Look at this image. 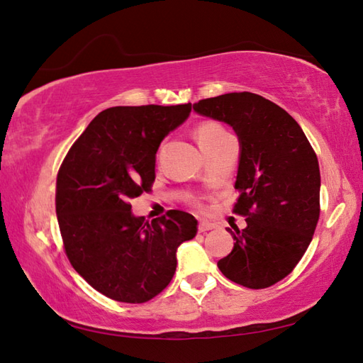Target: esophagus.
Instances as JSON below:
<instances>
[{
  "mask_svg": "<svg viewBox=\"0 0 363 363\" xmlns=\"http://www.w3.org/2000/svg\"><path fill=\"white\" fill-rule=\"evenodd\" d=\"M213 228H216V225L214 223H211V222H206V220H201L200 222V225H199V232H209V230H213Z\"/></svg>",
  "mask_w": 363,
  "mask_h": 363,
  "instance_id": "esophagus-1",
  "label": "esophagus"
}]
</instances>
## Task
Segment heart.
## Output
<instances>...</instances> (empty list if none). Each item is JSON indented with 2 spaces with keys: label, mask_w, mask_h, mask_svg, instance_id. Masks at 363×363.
I'll use <instances>...</instances> for the list:
<instances>
[{
  "label": "heart",
  "mask_w": 363,
  "mask_h": 363,
  "mask_svg": "<svg viewBox=\"0 0 363 363\" xmlns=\"http://www.w3.org/2000/svg\"><path fill=\"white\" fill-rule=\"evenodd\" d=\"M196 141H199L200 147H206L209 144L216 143L217 140H220V138L227 136L228 133L225 130H223L219 123L216 122H203L200 123L199 127H196Z\"/></svg>",
  "instance_id": "b5f03b06"
}]
</instances>
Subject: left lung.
Returning a JSON list of instances; mask_svg holds the SVG:
<instances>
[{"label":"left lung","mask_w":363,"mask_h":363,"mask_svg":"<svg viewBox=\"0 0 363 363\" xmlns=\"http://www.w3.org/2000/svg\"><path fill=\"white\" fill-rule=\"evenodd\" d=\"M194 111L230 125L240 141L235 213L246 216V227L227 230L233 249L217 267L236 284L273 286L300 262L318 225V157L295 118L260 95L206 98Z\"/></svg>","instance_id":"8db88e82"}]
</instances>
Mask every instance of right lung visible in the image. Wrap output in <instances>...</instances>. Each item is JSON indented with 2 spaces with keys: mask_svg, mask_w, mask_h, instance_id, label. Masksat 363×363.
Instances as JSON below:
<instances>
[{
  "mask_svg": "<svg viewBox=\"0 0 363 363\" xmlns=\"http://www.w3.org/2000/svg\"><path fill=\"white\" fill-rule=\"evenodd\" d=\"M192 104L104 109L72 144L57 176L55 208L72 268L109 298L144 303L173 279L176 252L195 238V217L171 209L146 222L130 199L150 190L155 154Z\"/></svg>",
  "mask_w": 363,
  "mask_h": 363,
  "instance_id": "1",
  "label": "right lung"
}]
</instances>
